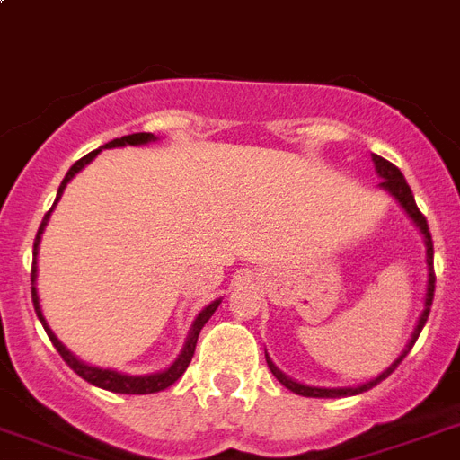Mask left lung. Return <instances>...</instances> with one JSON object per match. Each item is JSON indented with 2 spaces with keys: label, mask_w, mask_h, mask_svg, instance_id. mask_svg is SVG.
Returning <instances> with one entry per match:
<instances>
[{
  "label": "left lung",
  "mask_w": 460,
  "mask_h": 460,
  "mask_svg": "<svg viewBox=\"0 0 460 460\" xmlns=\"http://www.w3.org/2000/svg\"><path fill=\"white\" fill-rule=\"evenodd\" d=\"M372 162H375V169H377V173L382 176V183L379 186L385 188V190H389V193L396 198V200L403 205V209L408 212V217L413 219L415 224H418V229L422 231V236H425V245H428V265H429V281H428V296H425V310H422L420 320H418V327H415L413 336H411V343L406 346V350L401 353L399 360L392 365V367H386L382 375H379L377 379H372V382H367V385L363 386H353V389H317V386H305V385H298V382H294V379H288L284 372H279L277 367H274V363L267 358V365H270V370H272V375L277 379H279L281 385L287 386V389H291V392L301 394V396H313V399H339V396H356V394H363L367 392V389H372L375 385H379L382 379H386L389 375H392L396 367H399V363L403 360V358L408 356V350L413 349L415 339L420 336L422 327H425V322H428V314H429V305H432V298H435V267H432V258H435V248H432V234H429V226H428V219H425V215H422L420 209H418V205H415V198H413V190H411V186L406 183V179H403V173L399 172V166H394L389 159L379 157V155H372Z\"/></svg>",
  "instance_id": "left-lung-1"
}]
</instances>
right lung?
Masks as SVG:
<instances>
[{"mask_svg": "<svg viewBox=\"0 0 460 460\" xmlns=\"http://www.w3.org/2000/svg\"><path fill=\"white\" fill-rule=\"evenodd\" d=\"M147 140H155L153 133H131V136H124V138H117L111 140V143H107V146L102 147H121V146H143V143H147ZM100 153V150H93V153H88L85 157H81L78 162H75L71 169H68V173L64 176V181H61L59 186V193H57V200L61 198V193H64V188H66V183L71 179H74L75 173L81 172L83 166L88 164L90 159H95V155ZM54 200V202H57ZM52 212V209H49ZM49 212L45 215V219H42V224H40L38 229V236H35V243H32V255H38V245H40V234H42V229H45L47 219H49ZM38 260L32 258V270H31V281L35 284V277H38ZM222 301H215L209 303L205 310H202L198 317H195L193 322V329H190V334H188V341L186 346H183V350H181V356L176 358V363L172 365V367H166L164 372H157V375H146V377H128V375H119V372L114 370H100V367H90V365L81 363L78 358L71 356L66 350V346L57 339V336L52 334V329L47 327L45 317H42V310H40V301H38V291H35V287H32V305H35V313H38L40 322H42V327H45L47 336H49V341H52V346L57 350H59V356L64 358V363L71 367V370L78 375V377H83L85 382H90V385L100 386V389H107V392H114V394H155V392H162V389H166V386H172L176 379L186 372V367L190 365V360H193V353H195V343H198V336H200V329L205 327V322L212 317V313L217 310V305H219Z\"/></svg>", "mask_w": 460, "mask_h": 460, "instance_id": "1", "label": "right lung"}]
</instances>
